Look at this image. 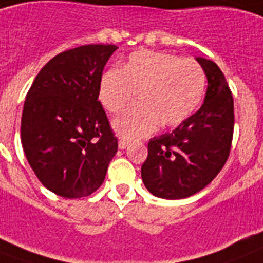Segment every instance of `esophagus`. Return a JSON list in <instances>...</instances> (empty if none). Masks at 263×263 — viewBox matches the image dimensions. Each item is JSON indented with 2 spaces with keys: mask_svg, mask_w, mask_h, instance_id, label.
<instances>
[{
  "mask_svg": "<svg viewBox=\"0 0 263 263\" xmlns=\"http://www.w3.org/2000/svg\"><path fill=\"white\" fill-rule=\"evenodd\" d=\"M128 145H129V142H127V140H124V139H120V140H119V148L120 149L127 148Z\"/></svg>",
  "mask_w": 263,
  "mask_h": 263,
  "instance_id": "1",
  "label": "esophagus"
}]
</instances>
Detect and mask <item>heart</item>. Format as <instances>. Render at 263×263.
<instances>
[{
  "label": "heart",
  "instance_id": "obj_1",
  "mask_svg": "<svg viewBox=\"0 0 263 263\" xmlns=\"http://www.w3.org/2000/svg\"><path fill=\"white\" fill-rule=\"evenodd\" d=\"M206 89V73L193 59L155 50L132 53L121 69L105 70L99 100L111 114H119L138 93L139 104L112 121L124 140L145 138L163 128L176 127L196 111Z\"/></svg>",
  "mask_w": 263,
  "mask_h": 263
}]
</instances>
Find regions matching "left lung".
I'll return each mask as SVG.
<instances>
[{
	"label": "left lung",
	"instance_id": "left-lung-1",
	"mask_svg": "<svg viewBox=\"0 0 263 263\" xmlns=\"http://www.w3.org/2000/svg\"><path fill=\"white\" fill-rule=\"evenodd\" d=\"M207 77L202 107L164 135L148 142L142 179L152 195L183 199L211 183L230 154L234 131V101L217 64L195 59Z\"/></svg>",
	"mask_w": 263,
	"mask_h": 263
}]
</instances>
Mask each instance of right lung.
I'll return each mask as SVG.
<instances>
[{"label":"right lung","instance_id":"add662e5","mask_svg":"<svg viewBox=\"0 0 263 263\" xmlns=\"http://www.w3.org/2000/svg\"><path fill=\"white\" fill-rule=\"evenodd\" d=\"M116 45H84L40 70L24 103L21 143L39 180L63 198H84L103 184L118 151L99 101L105 64Z\"/></svg>","mask_w":263,"mask_h":263}]
</instances>
